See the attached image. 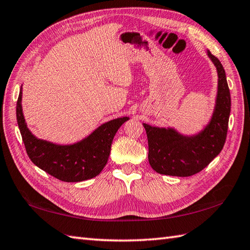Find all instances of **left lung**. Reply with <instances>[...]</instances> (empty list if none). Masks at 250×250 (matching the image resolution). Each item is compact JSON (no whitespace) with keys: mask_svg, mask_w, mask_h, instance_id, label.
<instances>
[{"mask_svg":"<svg viewBox=\"0 0 250 250\" xmlns=\"http://www.w3.org/2000/svg\"><path fill=\"white\" fill-rule=\"evenodd\" d=\"M217 70L218 83L215 106L204 128L183 134L172 126L143 124L148 140V161L159 174L187 177L202 171L224 148L231 110L230 90L220 61L206 50Z\"/></svg>","mask_w":250,"mask_h":250,"instance_id":"left-lung-1","label":"left lung"}]
</instances>
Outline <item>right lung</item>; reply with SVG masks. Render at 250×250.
<instances>
[{"instance_id":"obj_1","label":"right lung","mask_w":250,"mask_h":250,"mask_svg":"<svg viewBox=\"0 0 250 250\" xmlns=\"http://www.w3.org/2000/svg\"><path fill=\"white\" fill-rule=\"evenodd\" d=\"M22 86L17 101V122L26 153L36 167L62 182L78 183L91 179L107 163L116 132L129 120L120 117L98 126L84 139L73 144H58L35 136L26 125L22 110Z\"/></svg>"}]
</instances>
